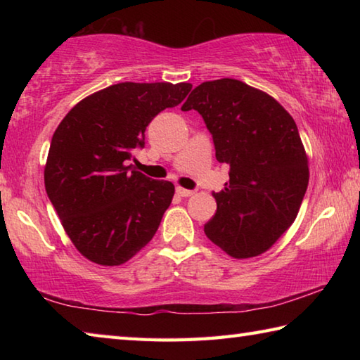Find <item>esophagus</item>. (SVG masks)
<instances>
[{
	"instance_id": "34e87169",
	"label": "esophagus",
	"mask_w": 360,
	"mask_h": 360,
	"mask_svg": "<svg viewBox=\"0 0 360 360\" xmlns=\"http://www.w3.org/2000/svg\"><path fill=\"white\" fill-rule=\"evenodd\" d=\"M176 193H178L179 197H192L195 191H188V188L184 187H176Z\"/></svg>"
}]
</instances>
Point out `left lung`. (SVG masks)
<instances>
[{"label": "left lung", "mask_w": 360, "mask_h": 360, "mask_svg": "<svg viewBox=\"0 0 360 360\" xmlns=\"http://www.w3.org/2000/svg\"><path fill=\"white\" fill-rule=\"evenodd\" d=\"M181 109L198 111L217 162L230 165L205 235L235 259L268 251L295 221L309 179L292 115L273 96L229 77L200 84Z\"/></svg>", "instance_id": "8db88e82"}]
</instances>
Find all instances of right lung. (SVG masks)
<instances>
[{"label":"right lung","instance_id":"right-lung-1","mask_svg":"<svg viewBox=\"0 0 360 360\" xmlns=\"http://www.w3.org/2000/svg\"><path fill=\"white\" fill-rule=\"evenodd\" d=\"M192 84L120 82L87 96L53 133L44 184L72 245L85 259L114 266L148 245L174 195L129 165L146 127L174 108Z\"/></svg>","mask_w":360,"mask_h":360}]
</instances>
